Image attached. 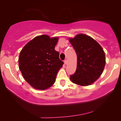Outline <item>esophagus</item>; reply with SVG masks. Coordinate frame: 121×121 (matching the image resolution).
<instances>
[{
    "mask_svg": "<svg viewBox=\"0 0 121 121\" xmlns=\"http://www.w3.org/2000/svg\"><path fill=\"white\" fill-rule=\"evenodd\" d=\"M64 64H65V65H66V64H68V61L66 60L64 61Z\"/></svg>",
    "mask_w": 121,
    "mask_h": 121,
    "instance_id": "1",
    "label": "esophagus"
}]
</instances>
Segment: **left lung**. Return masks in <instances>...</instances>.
Instances as JSON below:
<instances>
[{
  "label": "left lung",
  "mask_w": 121,
  "mask_h": 121,
  "mask_svg": "<svg viewBox=\"0 0 121 121\" xmlns=\"http://www.w3.org/2000/svg\"><path fill=\"white\" fill-rule=\"evenodd\" d=\"M77 56V69L70 80L74 84L86 86L94 83L102 74L106 64L102 47L92 37L79 34L69 38Z\"/></svg>",
  "instance_id": "1"
}]
</instances>
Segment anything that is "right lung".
I'll return each instance as SVG.
<instances>
[{
    "label": "right lung",
    "mask_w": 121,
    "mask_h": 121,
    "mask_svg": "<svg viewBox=\"0 0 121 121\" xmlns=\"http://www.w3.org/2000/svg\"><path fill=\"white\" fill-rule=\"evenodd\" d=\"M58 37L37 36L20 51L19 67L22 76L36 89L45 90L54 84L64 62L55 50Z\"/></svg>",
    "instance_id": "right-lung-1"
}]
</instances>
